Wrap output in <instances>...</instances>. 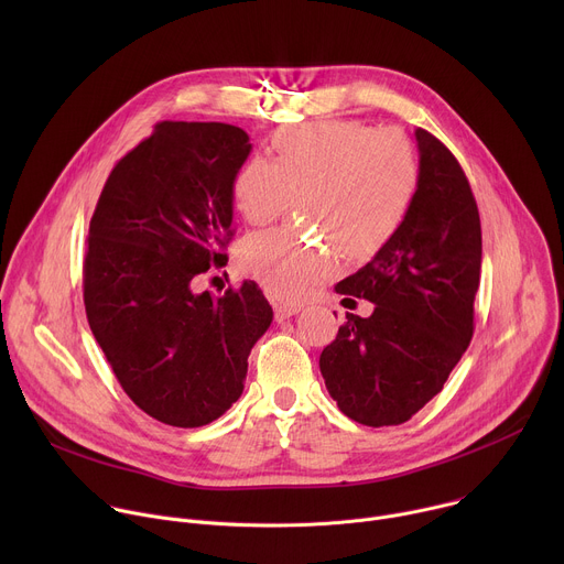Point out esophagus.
<instances>
[{
  "instance_id": "esophagus-1",
  "label": "esophagus",
  "mask_w": 564,
  "mask_h": 564,
  "mask_svg": "<svg viewBox=\"0 0 564 564\" xmlns=\"http://www.w3.org/2000/svg\"><path fill=\"white\" fill-rule=\"evenodd\" d=\"M301 310H303V305H296V303H274V316H276V321L290 318V316L299 314Z\"/></svg>"
}]
</instances>
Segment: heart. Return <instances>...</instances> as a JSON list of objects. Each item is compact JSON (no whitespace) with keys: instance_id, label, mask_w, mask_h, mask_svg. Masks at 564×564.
Wrapping results in <instances>:
<instances>
[{"instance_id":"obj_1","label":"heart","mask_w":564,"mask_h":564,"mask_svg":"<svg viewBox=\"0 0 564 564\" xmlns=\"http://www.w3.org/2000/svg\"><path fill=\"white\" fill-rule=\"evenodd\" d=\"M272 149L274 160L252 155L238 167L236 209L252 225H268L299 198L316 231L279 227L246 240L240 263L270 294L303 299L335 270L337 250L348 259L375 257L406 225L422 163L415 142L399 129L312 122L279 129Z\"/></svg>"}]
</instances>
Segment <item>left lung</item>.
<instances>
[{
	"label": "left lung",
	"instance_id": "left-lung-1",
	"mask_svg": "<svg viewBox=\"0 0 564 564\" xmlns=\"http://www.w3.org/2000/svg\"><path fill=\"white\" fill-rule=\"evenodd\" d=\"M422 185L406 225L339 294L375 303L346 312L337 339L318 357L344 415L364 426L409 422L444 388L475 328L481 227L457 158L426 129L415 131Z\"/></svg>",
	"mask_w": 564,
	"mask_h": 564
}]
</instances>
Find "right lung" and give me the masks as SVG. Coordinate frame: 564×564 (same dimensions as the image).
<instances>
[{"label": "right lung", "mask_w": 564, "mask_h": 564, "mask_svg": "<svg viewBox=\"0 0 564 564\" xmlns=\"http://www.w3.org/2000/svg\"><path fill=\"white\" fill-rule=\"evenodd\" d=\"M250 135L225 122H158L111 170L83 268L91 333L149 417L198 429L243 392L272 324L254 281L216 296L196 281L227 263L231 181Z\"/></svg>", "instance_id": "1"}]
</instances>
